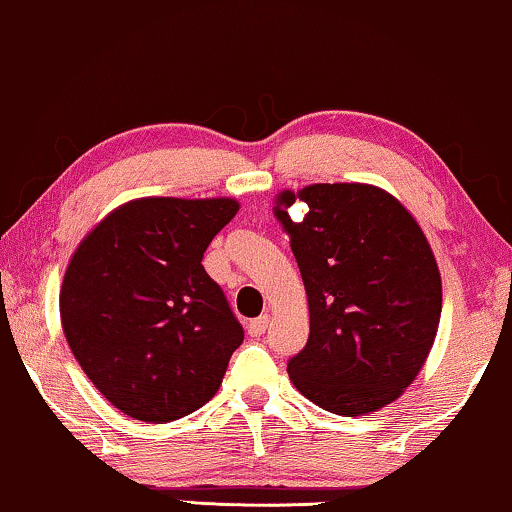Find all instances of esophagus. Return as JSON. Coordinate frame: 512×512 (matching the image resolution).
<instances>
[{
	"mask_svg": "<svg viewBox=\"0 0 512 512\" xmlns=\"http://www.w3.org/2000/svg\"><path fill=\"white\" fill-rule=\"evenodd\" d=\"M266 327H269V315H259V318L248 322V334L250 336H262Z\"/></svg>",
	"mask_w": 512,
	"mask_h": 512,
	"instance_id": "34e87169",
	"label": "esophagus"
}]
</instances>
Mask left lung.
Returning a JSON list of instances; mask_svg holds the SVG:
<instances>
[{"label":"left lung","mask_w":512,"mask_h":512,"mask_svg":"<svg viewBox=\"0 0 512 512\" xmlns=\"http://www.w3.org/2000/svg\"><path fill=\"white\" fill-rule=\"evenodd\" d=\"M305 206L292 219L291 206ZM308 294L311 334L287 373L306 399L357 417L387 406L420 373L441 320V273L422 229L392 194L318 183L278 194Z\"/></svg>","instance_id":"1"}]
</instances>
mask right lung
Returning <instances> with one entry per match:
<instances>
[{"instance_id":"1","label":"right lung","mask_w":512,"mask_h":512,"mask_svg":"<svg viewBox=\"0 0 512 512\" xmlns=\"http://www.w3.org/2000/svg\"><path fill=\"white\" fill-rule=\"evenodd\" d=\"M236 211L234 199H136L71 257L60 292L64 336L120 413L174 422L218 392L243 327L201 259Z\"/></svg>"}]
</instances>
